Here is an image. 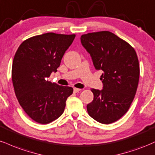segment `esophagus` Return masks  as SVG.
<instances>
[{"label": "esophagus", "mask_w": 155, "mask_h": 155, "mask_svg": "<svg viewBox=\"0 0 155 155\" xmlns=\"http://www.w3.org/2000/svg\"><path fill=\"white\" fill-rule=\"evenodd\" d=\"M73 91H74V93H78L79 91H81V89H80V88H74Z\"/></svg>", "instance_id": "obj_1"}]
</instances>
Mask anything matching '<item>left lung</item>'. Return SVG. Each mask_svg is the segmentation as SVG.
<instances>
[{
    "label": "left lung",
    "mask_w": 155,
    "mask_h": 155,
    "mask_svg": "<svg viewBox=\"0 0 155 155\" xmlns=\"http://www.w3.org/2000/svg\"><path fill=\"white\" fill-rule=\"evenodd\" d=\"M81 41L96 70L103 71V89H91L94 100L87 111L99 123L110 124L128 112L136 95L140 73L137 54L131 45L109 31L83 35Z\"/></svg>",
    "instance_id": "obj_1"
}]
</instances>
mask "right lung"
<instances>
[{
  "mask_svg": "<svg viewBox=\"0 0 155 155\" xmlns=\"http://www.w3.org/2000/svg\"><path fill=\"white\" fill-rule=\"evenodd\" d=\"M75 35L48 32L22 42L13 60L12 77L19 104L31 119L41 124L62 114L72 87L48 81L57 72L64 54Z\"/></svg>",
  "mask_w": 155,
  "mask_h": 155,
  "instance_id": "1",
  "label": "right lung"
}]
</instances>
